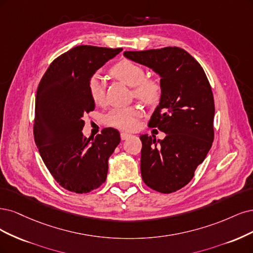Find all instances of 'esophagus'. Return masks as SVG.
Here are the masks:
<instances>
[{"mask_svg":"<svg viewBox=\"0 0 253 253\" xmlns=\"http://www.w3.org/2000/svg\"><path fill=\"white\" fill-rule=\"evenodd\" d=\"M132 135L131 134H130V133H127V132H122L121 133V138H122V140H127V138H129V137H131Z\"/></svg>","mask_w":253,"mask_h":253,"instance_id":"esophagus-1","label":"esophagus"}]
</instances>
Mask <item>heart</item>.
<instances>
[{
  "label": "heart",
  "instance_id": "obj_1",
  "mask_svg": "<svg viewBox=\"0 0 253 253\" xmlns=\"http://www.w3.org/2000/svg\"><path fill=\"white\" fill-rule=\"evenodd\" d=\"M110 75L126 84L133 87L134 95L145 103H156L161 95V86L158 81L145 79V69L132 61L121 60L110 68ZM88 92L95 104H102L105 100V85L103 80L94 76L88 82ZM142 111L137 106L117 108L111 110L106 117V123L109 126L122 130H133L137 126V120Z\"/></svg>",
  "mask_w": 253,
  "mask_h": 253
}]
</instances>
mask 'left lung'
Segmentation results:
<instances>
[{
  "label": "left lung",
  "instance_id": "left-lung-1",
  "mask_svg": "<svg viewBox=\"0 0 253 253\" xmlns=\"http://www.w3.org/2000/svg\"><path fill=\"white\" fill-rule=\"evenodd\" d=\"M124 56L160 76V103L148 123L166 136H140L141 173L151 189L171 193L183 188L205 160L213 142L214 101L198 61L178 47L125 51Z\"/></svg>",
  "mask_w": 253,
  "mask_h": 253
}]
</instances>
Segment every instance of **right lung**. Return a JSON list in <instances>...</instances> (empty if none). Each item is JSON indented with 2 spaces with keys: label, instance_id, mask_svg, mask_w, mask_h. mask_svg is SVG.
<instances>
[{
  "label": "right lung",
  "instance_id": "add662e5",
  "mask_svg": "<svg viewBox=\"0 0 253 253\" xmlns=\"http://www.w3.org/2000/svg\"><path fill=\"white\" fill-rule=\"evenodd\" d=\"M122 48L81 45L56 58L39 84L34 134L40 156L54 180L76 193L94 190L106 181L108 160L120 144L115 128L94 138L84 136L85 113L95 104L88 82Z\"/></svg>",
  "mask_w": 253,
  "mask_h": 253
}]
</instances>
